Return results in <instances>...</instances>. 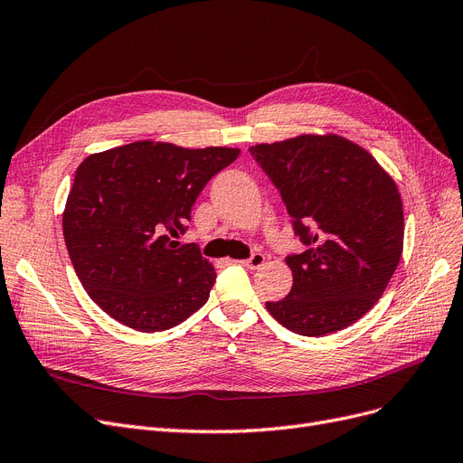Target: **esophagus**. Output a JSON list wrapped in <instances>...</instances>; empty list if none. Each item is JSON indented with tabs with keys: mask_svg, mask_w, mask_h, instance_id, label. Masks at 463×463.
<instances>
[{
	"mask_svg": "<svg viewBox=\"0 0 463 463\" xmlns=\"http://www.w3.org/2000/svg\"><path fill=\"white\" fill-rule=\"evenodd\" d=\"M264 262H266L264 254L256 252V254H252L250 258H247V260H243L241 264H243L245 268H249V269H258V268H260V266H264Z\"/></svg>",
	"mask_w": 463,
	"mask_h": 463,
	"instance_id": "1",
	"label": "esophagus"
}]
</instances>
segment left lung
Wrapping results in <instances>:
<instances>
[{"label": "left lung", "instance_id": "left-lung-1", "mask_svg": "<svg viewBox=\"0 0 463 463\" xmlns=\"http://www.w3.org/2000/svg\"><path fill=\"white\" fill-rule=\"evenodd\" d=\"M279 190L294 233L292 288L268 311L302 336L359 321L383 294L402 254L397 184L361 146L338 135H302L249 147Z\"/></svg>", "mask_w": 463, "mask_h": 463}]
</instances>
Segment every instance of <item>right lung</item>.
<instances>
[{
    "label": "right lung",
    "mask_w": 463,
    "mask_h": 463,
    "mask_svg": "<svg viewBox=\"0 0 463 463\" xmlns=\"http://www.w3.org/2000/svg\"><path fill=\"white\" fill-rule=\"evenodd\" d=\"M237 147L140 140L81 161L62 214L70 260L90 300L140 332L167 330L209 300L216 271L186 232L207 182Z\"/></svg>",
    "instance_id": "obj_1"
}]
</instances>
